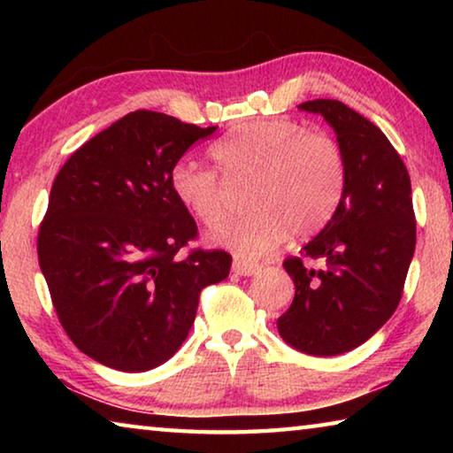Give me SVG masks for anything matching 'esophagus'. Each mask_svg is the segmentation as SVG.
Listing matches in <instances>:
<instances>
[{
    "instance_id": "esophagus-1",
    "label": "esophagus",
    "mask_w": 453,
    "mask_h": 453,
    "mask_svg": "<svg viewBox=\"0 0 453 453\" xmlns=\"http://www.w3.org/2000/svg\"><path fill=\"white\" fill-rule=\"evenodd\" d=\"M262 270V265L254 264V262H245V259H234V272L240 273V275H254Z\"/></svg>"
}]
</instances>
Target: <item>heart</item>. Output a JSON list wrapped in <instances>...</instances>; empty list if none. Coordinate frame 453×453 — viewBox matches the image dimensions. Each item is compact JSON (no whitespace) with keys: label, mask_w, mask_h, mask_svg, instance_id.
I'll return each mask as SVG.
<instances>
[{"label":"heart","mask_w":453,"mask_h":453,"mask_svg":"<svg viewBox=\"0 0 453 453\" xmlns=\"http://www.w3.org/2000/svg\"><path fill=\"white\" fill-rule=\"evenodd\" d=\"M210 153L226 181L251 183L245 196L251 211L213 232V240L242 257L267 254L289 232L296 237L321 232L346 191L348 164L340 142L327 132H310L300 121L243 124L213 143ZM220 179L218 172L181 159L172 167L170 188L199 224L213 227L232 208V191Z\"/></svg>","instance_id":"1"}]
</instances>
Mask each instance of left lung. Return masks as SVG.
I'll return each mask as SVG.
<instances>
[{"label":"left lung","mask_w":453,"mask_h":453,"mask_svg":"<svg viewBox=\"0 0 453 453\" xmlns=\"http://www.w3.org/2000/svg\"><path fill=\"white\" fill-rule=\"evenodd\" d=\"M346 153L348 181L329 224L283 267L296 296L278 319L289 346L337 356L362 346L394 316L416 250L408 167L378 126L337 99H311ZM321 258V271L303 265Z\"/></svg>","instance_id":"obj_1"}]
</instances>
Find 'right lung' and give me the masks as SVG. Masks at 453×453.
Segmentation results:
<instances>
[{"label":"right lung","mask_w":453,"mask_h":453,"mask_svg":"<svg viewBox=\"0 0 453 453\" xmlns=\"http://www.w3.org/2000/svg\"><path fill=\"white\" fill-rule=\"evenodd\" d=\"M218 127L150 110L127 113L72 153L37 232L53 310L75 348L119 372H145L180 349L199 294L227 278L232 256L189 248L191 213L170 172Z\"/></svg>","instance_id":"right-lung-1"}]
</instances>
